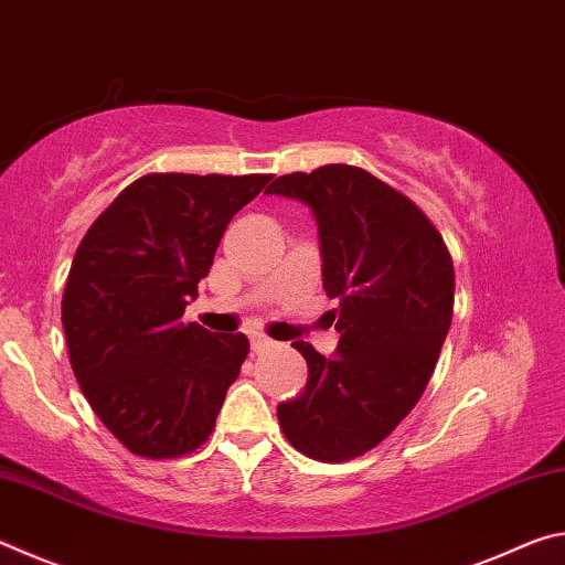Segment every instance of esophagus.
I'll return each mask as SVG.
<instances>
[{
  "label": "esophagus",
  "instance_id": "esophagus-1",
  "mask_svg": "<svg viewBox=\"0 0 565 565\" xmlns=\"http://www.w3.org/2000/svg\"><path fill=\"white\" fill-rule=\"evenodd\" d=\"M269 349H274V341L271 339H266V337H252V351L254 353H264V351H269Z\"/></svg>",
  "mask_w": 565,
  "mask_h": 565
}]
</instances>
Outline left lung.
<instances>
[{"label":"left lung","instance_id":"1","mask_svg":"<svg viewBox=\"0 0 565 565\" xmlns=\"http://www.w3.org/2000/svg\"><path fill=\"white\" fill-rule=\"evenodd\" d=\"M319 224L323 291L339 306L337 356L306 341L301 396L276 408L303 456L337 463L379 446L418 404L454 317V262L426 214L366 169L327 164L274 179Z\"/></svg>","mask_w":565,"mask_h":565}]
</instances>
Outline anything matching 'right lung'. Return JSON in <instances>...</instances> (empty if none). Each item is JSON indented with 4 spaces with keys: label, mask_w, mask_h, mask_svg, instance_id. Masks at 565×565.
<instances>
[{
    "label": "right lung",
    "mask_w": 565,
    "mask_h": 565,
    "mask_svg": "<svg viewBox=\"0 0 565 565\" xmlns=\"http://www.w3.org/2000/svg\"><path fill=\"white\" fill-rule=\"evenodd\" d=\"M269 179L147 174L76 248L62 299L70 363L94 414L131 454L179 458L214 431L248 339L181 317L228 222Z\"/></svg>",
    "instance_id": "obj_1"
}]
</instances>
